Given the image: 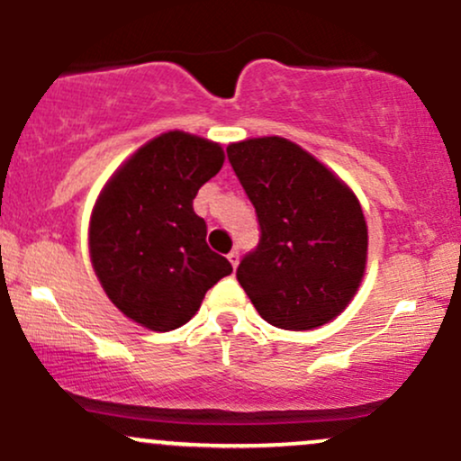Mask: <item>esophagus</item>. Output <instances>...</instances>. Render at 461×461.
Listing matches in <instances>:
<instances>
[{
	"label": "esophagus",
	"instance_id": "esophagus-1",
	"mask_svg": "<svg viewBox=\"0 0 461 461\" xmlns=\"http://www.w3.org/2000/svg\"><path fill=\"white\" fill-rule=\"evenodd\" d=\"M227 260H230L231 267H238V260H240V253H238V249H231L230 253H227Z\"/></svg>",
	"mask_w": 461,
	"mask_h": 461
}]
</instances>
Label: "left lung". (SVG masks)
I'll list each match as a JSON object with an SVG mask.
<instances>
[{"mask_svg": "<svg viewBox=\"0 0 461 461\" xmlns=\"http://www.w3.org/2000/svg\"><path fill=\"white\" fill-rule=\"evenodd\" d=\"M227 158L262 231L236 271L258 314L293 331L333 321L366 271L368 227L353 190L282 136L231 142Z\"/></svg>", "mask_w": 461, "mask_h": 461, "instance_id": "8db88e82", "label": "left lung"}]
</instances>
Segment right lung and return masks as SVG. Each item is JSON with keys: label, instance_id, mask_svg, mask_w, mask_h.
Instances as JSON below:
<instances>
[{"label": "right lung", "instance_id": "obj_1", "mask_svg": "<svg viewBox=\"0 0 461 461\" xmlns=\"http://www.w3.org/2000/svg\"><path fill=\"white\" fill-rule=\"evenodd\" d=\"M223 147L167 131L121 164L99 193L88 227L91 262L108 299L151 331L197 314L205 293L231 273L205 242L197 190L221 171Z\"/></svg>", "mask_w": 461, "mask_h": 461}]
</instances>
